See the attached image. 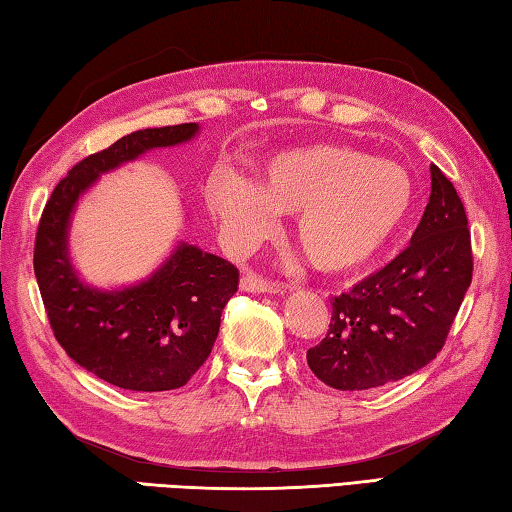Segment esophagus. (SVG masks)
Segmentation results:
<instances>
[{
  "mask_svg": "<svg viewBox=\"0 0 512 512\" xmlns=\"http://www.w3.org/2000/svg\"><path fill=\"white\" fill-rule=\"evenodd\" d=\"M241 291H248V293H271V296H277V293H284L282 284H277L273 280H266V277L257 275L253 271H246L244 277H241L239 282Z\"/></svg>",
  "mask_w": 512,
  "mask_h": 512,
  "instance_id": "esophagus-1",
  "label": "esophagus"
}]
</instances>
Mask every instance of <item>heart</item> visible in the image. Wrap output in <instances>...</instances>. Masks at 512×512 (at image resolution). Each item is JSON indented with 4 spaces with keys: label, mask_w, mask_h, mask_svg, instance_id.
Wrapping results in <instances>:
<instances>
[{
    "label": "heart",
    "mask_w": 512,
    "mask_h": 512,
    "mask_svg": "<svg viewBox=\"0 0 512 512\" xmlns=\"http://www.w3.org/2000/svg\"><path fill=\"white\" fill-rule=\"evenodd\" d=\"M207 207L241 246L277 228V212L298 214L296 241L323 273L368 264L400 235L415 203L400 164L339 144H311L275 153L253 183L219 171L207 185Z\"/></svg>",
    "instance_id": "1"
}]
</instances>
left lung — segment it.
Here are the masks:
<instances>
[{"label":"left lung","mask_w":512,"mask_h":512,"mask_svg":"<svg viewBox=\"0 0 512 512\" xmlns=\"http://www.w3.org/2000/svg\"><path fill=\"white\" fill-rule=\"evenodd\" d=\"M472 282V241L454 185L431 164L422 221L391 264L332 300V323L307 363L336 391L404 379L443 350Z\"/></svg>","instance_id":"obj_1"}]
</instances>
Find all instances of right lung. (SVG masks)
Returning a JSON list of instances; mask_svg holds the SVG:
<instances>
[{"label":"right lung","instance_id":"add662e5","mask_svg":"<svg viewBox=\"0 0 512 512\" xmlns=\"http://www.w3.org/2000/svg\"><path fill=\"white\" fill-rule=\"evenodd\" d=\"M196 133L198 124H178L124 135L72 167L40 216L33 271L56 341L79 366L126 391H173L192 379L210 357L239 271L180 241L146 280L97 289L81 280L69 259V225L79 198L101 173L146 151L185 144Z\"/></svg>","mask_w":512,"mask_h":512}]
</instances>
